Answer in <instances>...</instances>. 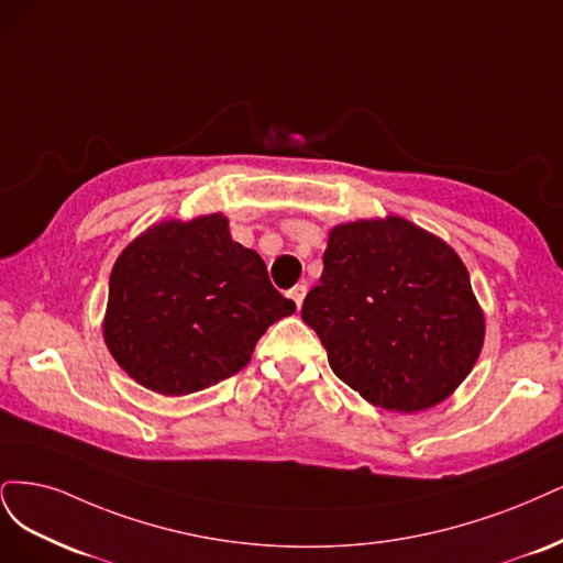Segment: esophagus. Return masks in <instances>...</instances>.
<instances>
[{
	"label": "esophagus",
	"mask_w": 563,
	"mask_h": 563,
	"mask_svg": "<svg viewBox=\"0 0 563 563\" xmlns=\"http://www.w3.org/2000/svg\"><path fill=\"white\" fill-rule=\"evenodd\" d=\"M306 292H308V287L306 285H295L292 289H289V299L295 301V306H297V311L301 308V303H303V297H306Z\"/></svg>",
	"instance_id": "34e87169"
}]
</instances>
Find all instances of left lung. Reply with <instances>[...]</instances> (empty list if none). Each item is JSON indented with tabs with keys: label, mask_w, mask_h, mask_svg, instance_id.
Returning a JSON list of instances; mask_svg holds the SVG:
<instances>
[{
	"label": "left lung",
	"mask_w": 563,
	"mask_h": 563,
	"mask_svg": "<svg viewBox=\"0 0 563 563\" xmlns=\"http://www.w3.org/2000/svg\"><path fill=\"white\" fill-rule=\"evenodd\" d=\"M320 285L301 318L332 372L374 407L416 413L444 402L484 346V311L456 250L388 214L330 231Z\"/></svg>",
	"instance_id": "left-lung-1"
}]
</instances>
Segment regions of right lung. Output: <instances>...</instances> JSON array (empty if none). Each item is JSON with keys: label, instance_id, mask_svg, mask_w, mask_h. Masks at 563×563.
<instances>
[{"label": "right lung", "instance_id": "right-lung-1", "mask_svg": "<svg viewBox=\"0 0 563 563\" xmlns=\"http://www.w3.org/2000/svg\"><path fill=\"white\" fill-rule=\"evenodd\" d=\"M292 313L295 301L271 285L264 260L212 212L163 220L123 247L102 336L140 386L183 397L241 372L260 336Z\"/></svg>", "mask_w": 563, "mask_h": 563}]
</instances>
